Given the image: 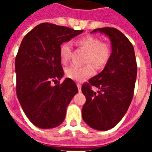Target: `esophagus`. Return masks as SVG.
I'll list each match as a JSON object with an SVG mask.
<instances>
[{
  "instance_id": "1",
  "label": "esophagus",
  "mask_w": 152,
  "mask_h": 152,
  "mask_svg": "<svg viewBox=\"0 0 152 152\" xmlns=\"http://www.w3.org/2000/svg\"><path fill=\"white\" fill-rule=\"evenodd\" d=\"M76 85H77V88H78L79 91H81V83H76Z\"/></svg>"
}]
</instances>
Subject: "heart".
I'll list each match as a JSON object with an SVG mask.
<instances>
[{"instance_id":"1","label":"heart","mask_w":152,"mask_h":152,"mask_svg":"<svg viewBox=\"0 0 152 152\" xmlns=\"http://www.w3.org/2000/svg\"><path fill=\"white\" fill-rule=\"evenodd\" d=\"M77 46L87 51L84 66L71 65L65 69L68 78L76 81H83L95 72L93 65L98 69H102L110 59V46L106 42H101L99 38L92 35H86L76 40ZM72 53L71 44L66 42L60 46L59 55L62 64H66L69 61ZM92 64H91L90 63ZM93 64L92 65V64Z\"/></svg>"}]
</instances>
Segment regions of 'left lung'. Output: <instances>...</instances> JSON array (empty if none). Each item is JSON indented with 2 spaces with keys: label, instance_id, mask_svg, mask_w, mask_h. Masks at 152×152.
<instances>
[{
  "label": "left lung",
  "instance_id": "1",
  "mask_svg": "<svg viewBox=\"0 0 152 152\" xmlns=\"http://www.w3.org/2000/svg\"><path fill=\"white\" fill-rule=\"evenodd\" d=\"M97 31L110 37L112 53L103 70L82 85L86 97L82 117L90 127L104 131L114 127L127 112L134 93L137 64L133 46L123 33L108 27L91 33ZM92 86L100 91L95 93Z\"/></svg>",
  "mask_w": 152,
  "mask_h": 152
}]
</instances>
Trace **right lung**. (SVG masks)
Instances as JSON below:
<instances>
[{
	"instance_id": "obj_1",
	"label": "right lung",
	"mask_w": 152,
	"mask_h": 152,
	"mask_svg": "<svg viewBox=\"0 0 152 152\" xmlns=\"http://www.w3.org/2000/svg\"><path fill=\"white\" fill-rule=\"evenodd\" d=\"M53 23H42L23 39L15 57L16 95L27 118L35 126L52 129L63 122L66 109L78 88L72 80L64 75L60 59V46L81 34Z\"/></svg>"
}]
</instances>
